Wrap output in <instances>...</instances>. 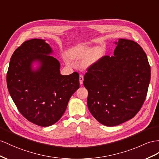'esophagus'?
<instances>
[{"instance_id":"1","label":"esophagus","mask_w":159,"mask_h":159,"mask_svg":"<svg viewBox=\"0 0 159 159\" xmlns=\"http://www.w3.org/2000/svg\"><path fill=\"white\" fill-rule=\"evenodd\" d=\"M83 80H84V77L83 75H80L79 76V82H80V84H82L83 83Z\"/></svg>"}]
</instances>
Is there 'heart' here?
I'll use <instances>...</instances> for the list:
<instances>
[{
	"mask_svg": "<svg viewBox=\"0 0 159 159\" xmlns=\"http://www.w3.org/2000/svg\"><path fill=\"white\" fill-rule=\"evenodd\" d=\"M100 50L99 48H91L85 45H78L72 48L68 51V56L71 60L79 62L87 60L84 62V66L85 68H87L100 58L102 55V52Z\"/></svg>",
	"mask_w": 159,
	"mask_h": 159,
	"instance_id": "obj_1",
	"label": "heart"
}]
</instances>
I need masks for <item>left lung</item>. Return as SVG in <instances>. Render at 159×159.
Masks as SVG:
<instances>
[{
  "instance_id": "obj_1",
  "label": "left lung",
  "mask_w": 159,
  "mask_h": 159,
  "mask_svg": "<svg viewBox=\"0 0 159 159\" xmlns=\"http://www.w3.org/2000/svg\"><path fill=\"white\" fill-rule=\"evenodd\" d=\"M114 43V56L101 58L89 68L83 81L89 111L99 123L110 127L136 116L150 80V66L140 45L125 39Z\"/></svg>"
}]
</instances>
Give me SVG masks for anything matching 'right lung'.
<instances>
[{
    "label": "right lung",
    "mask_w": 159,
    "mask_h": 159,
    "mask_svg": "<svg viewBox=\"0 0 159 159\" xmlns=\"http://www.w3.org/2000/svg\"><path fill=\"white\" fill-rule=\"evenodd\" d=\"M53 53L46 40L26 41L12 55L7 75L8 90L20 113L43 127L61 118L79 88L78 72L61 75L59 61L50 56Z\"/></svg>",
    "instance_id": "1"
}]
</instances>
